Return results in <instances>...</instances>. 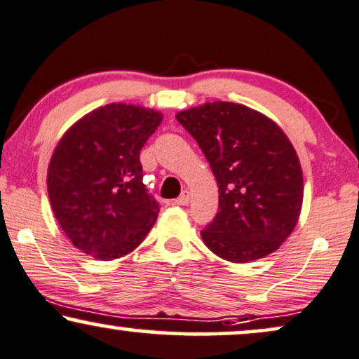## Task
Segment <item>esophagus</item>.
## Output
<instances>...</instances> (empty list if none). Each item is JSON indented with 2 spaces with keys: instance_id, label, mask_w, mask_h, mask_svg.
Returning a JSON list of instances; mask_svg holds the SVG:
<instances>
[{
  "instance_id": "1",
  "label": "esophagus",
  "mask_w": 359,
  "mask_h": 359,
  "mask_svg": "<svg viewBox=\"0 0 359 359\" xmlns=\"http://www.w3.org/2000/svg\"><path fill=\"white\" fill-rule=\"evenodd\" d=\"M189 202H190V192H189V190H184V192L180 194V197L174 200V203L180 205V207H184V205H187Z\"/></svg>"
}]
</instances>
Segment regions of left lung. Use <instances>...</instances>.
<instances>
[{
    "mask_svg": "<svg viewBox=\"0 0 359 359\" xmlns=\"http://www.w3.org/2000/svg\"><path fill=\"white\" fill-rule=\"evenodd\" d=\"M207 157L218 184V213L200 235L222 259H261L299 222L304 177L289 137L264 114L229 102L175 114Z\"/></svg>",
    "mask_w": 359,
    "mask_h": 359,
    "instance_id": "1",
    "label": "left lung"
}]
</instances>
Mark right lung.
Instances as JSON below:
<instances>
[{
    "label": "right lung",
    "mask_w": 359,
    "mask_h": 359,
    "mask_svg": "<svg viewBox=\"0 0 359 359\" xmlns=\"http://www.w3.org/2000/svg\"><path fill=\"white\" fill-rule=\"evenodd\" d=\"M161 121L154 109L104 104L55 146L47 169L50 207L85 255L102 261L130 255L156 223L159 203L142 184L140 154Z\"/></svg>",
    "instance_id": "add662e5"
}]
</instances>
